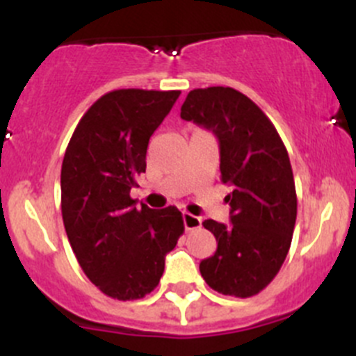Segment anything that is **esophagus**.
Wrapping results in <instances>:
<instances>
[{"label":"esophagus","instance_id":"obj_1","mask_svg":"<svg viewBox=\"0 0 356 356\" xmlns=\"http://www.w3.org/2000/svg\"><path fill=\"white\" fill-rule=\"evenodd\" d=\"M182 220H184L186 231H195V229L201 227V218L195 217V215H191V213L182 215Z\"/></svg>","mask_w":356,"mask_h":356}]
</instances>
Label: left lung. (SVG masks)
Here are the masks:
<instances>
[{
	"label": "left lung",
	"mask_w": 356,
	"mask_h": 356,
	"mask_svg": "<svg viewBox=\"0 0 356 356\" xmlns=\"http://www.w3.org/2000/svg\"><path fill=\"white\" fill-rule=\"evenodd\" d=\"M181 117L217 136L220 181L232 188L231 224L203 222L217 251L200 264L201 275L222 294L254 296L281 270L293 239L298 200L288 149L260 106L232 88L193 89Z\"/></svg>",
	"instance_id": "obj_1"
}]
</instances>
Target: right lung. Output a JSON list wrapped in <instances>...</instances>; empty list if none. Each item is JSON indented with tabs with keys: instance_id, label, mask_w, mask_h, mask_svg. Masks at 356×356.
<instances>
[{
	"instance_id": "obj_1",
	"label": "right lung",
	"mask_w": 356,
	"mask_h": 356,
	"mask_svg": "<svg viewBox=\"0 0 356 356\" xmlns=\"http://www.w3.org/2000/svg\"><path fill=\"white\" fill-rule=\"evenodd\" d=\"M181 91L115 89L96 99L72 134L62 163V217L89 281L120 301L160 282L165 254L184 232L175 207H134L131 189L146 172L149 138Z\"/></svg>"
}]
</instances>
